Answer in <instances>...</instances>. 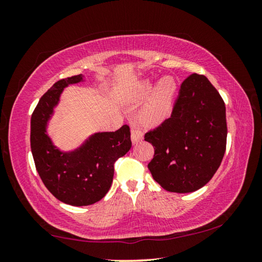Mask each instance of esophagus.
Instances as JSON below:
<instances>
[{"label": "esophagus", "mask_w": 262, "mask_h": 262, "mask_svg": "<svg viewBox=\"0 0 262 262\" xmlns=\"http://www.w3.org/2000/svg\"><path fill=\"white\" fill-rule=\"evenodd\" d=\"M130 137H132V142L133 144H136L137 142H140L143 140V133H142L139 128L132 127V132H130Z\"/></svg>", "instance_id": "obj_1"}]
</instances>
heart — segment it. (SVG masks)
<instances>
[{
  "label": "heart",
  "mask_w": 262,
  "mask_h": 262,
  "mask_svg": "<svg viewBox=\"0 0 262 262\" xmlns=\"http://www.w3.org/2000/svg\"><path fill=\"white\" fill-rule=\"evenodd\" d=\"M152 88L151 79H143L136 86V95L139 97H144L153 91L140 112V122L145 127H157L170 117L177 82L173 77L165 76L157 83L154 90Z\"/></svg>",
  "instance_id": "heart-1"
}]
</instances>
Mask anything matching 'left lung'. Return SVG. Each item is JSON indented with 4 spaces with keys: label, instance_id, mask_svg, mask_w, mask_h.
<instances>
[{
    "label": "left lung",
    "instance_id": "8db88e82",
    "mask_svg": "<svg viewBox=\"0 0 262 262\" xmlns=\"http://www.w3.org/2000/svg\"><path fill=\"white\" fill-rule=\"evenodd\" d=\"M225 105L206 76L192 74L180 86L171 118L144 140L155 148L148 164L164 189L190 193L215 174L227 147Z\"/></svg>",
    "mask_w": 262,
    "mask_h": 262
}]
</instances>
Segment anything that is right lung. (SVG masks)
<instances>
[{
	"mask_svg": "<svg viewBox=\"0 0 262 262\" xmlns=\"http://www.w3.org/2000/svg\"><path fill=\"white\" fill-rule=\"evenodd\" d=\"M84 82V76L57 81L43 95L31 117V151L43 185L61 202L89 206L103 199L112 185L114 163L129 151L130 130L127 125L115 132L95 133L78 148L63 151L47 133L64 88Z\"/></svg>",
	"mask_w": 262,
	"mask_h": 262,
	"instance_id": "1",
	"label": "right lung"
}]
</instances>
